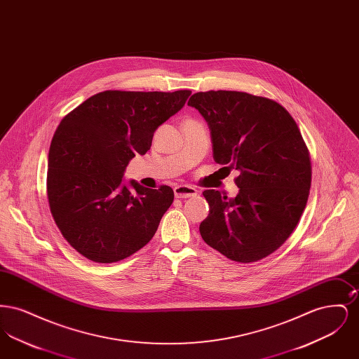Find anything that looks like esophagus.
<instances>
[{"label":"esophagus","instance_id":"1","mask_svg":"<svg viewBox=\"0 0 359 359\" xmlns=\"http://www.w3.org/2000/svg\"><path fill=\"white\" fill-rule=\"evenodd\" d=\"M173 192H175V196L177 199H186L189 196H195L198 194V191L191 186H186V184H180V186H176L173 188Z\"/></svg>","mask_w":359,"mask_h":359}]
</instances>
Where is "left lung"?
<instances>
[{"label": "left lung", "mask_w": 359, "mask_h": 359, "mask_svg": "<svg viewBox=\"0 0 359 359\" xmlns=\"http://www.w3.org/2000/svg\"><path fill=\"white\" fill-rule=\"evenodd\" d=\"M188 104L207 121L218 164L239 171L238 195L205 189L207 245L236 262H256L290 238L307 205L311 158L297 123L273 100L242 91H201Z\"/></svg>", "instance_id": "obj_1"}]
</instances>
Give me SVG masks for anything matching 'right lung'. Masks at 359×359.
Returning a JSON list of instances; mask_svg holds the SVG:
<instances>
[{
    "label": "right lung",
    "instance_id": "obj_1",
    "mask_svg": "<svg viewBox=\"0 0 359 359\" xmlns=\"http://www.w3.org/2000/svg\"><path fill=\"white\" fill-rule=\"evenodd\" d=\"M189 95V90H106L60 121L48 154L47 195L56 226L78 253L111 264L152 239L173 191L135 180L129 189L122 176L137 154L151 149L154 130Z\"/></svg>",
    "mask_w": 359,
    "mask_h": 359
}]
</instances>
